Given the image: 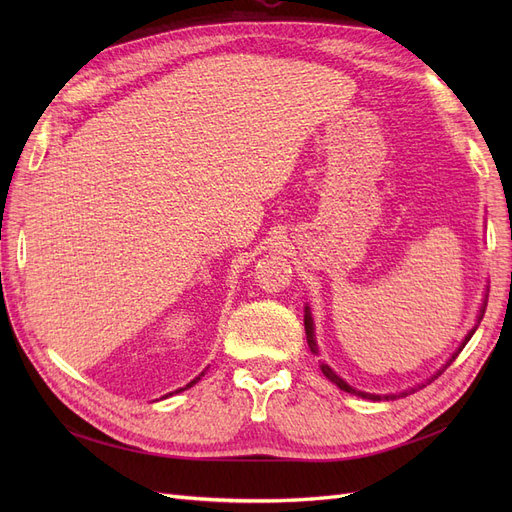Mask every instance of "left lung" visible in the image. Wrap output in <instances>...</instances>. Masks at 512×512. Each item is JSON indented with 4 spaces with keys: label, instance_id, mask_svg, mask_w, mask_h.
<instances>
[{
    "label": "left lung",
    "instance_id": "left-lung-1",
    "mask_svg": "<svg viewBox=\"0 0 512 512\" xmlns=\"http://www.w3.org/2000/svg\"><path fill=\"white\" fill-rule=\"evenodd\" d=\"M485 305H487V303H485ZM485 305H483V309H480V316H478V320L483 318V314H485ZM303 320H305L307 344H309V348H312V352H314V354H318V344H316V337H314V320H312V312H309V307H307V305H305V318H303ZM474 331H476V327L468 333V337H466V339H463L461 346H459V350L451 356V361L446 363V367L455 361V356L463 350V346H466V344L470 342V337L474 335ZM446 367H444V369H446ZM320 369H322V374H324V376H327L333 384H337V386H339V389L346 391V393H352V395H359V397H363V399H374V401H380V399H397V397H406V395H410V393H414V391H416V389H410V391H404V393H399V395H371V393H363V391H356V389H352V386H350L348 382H344L342 378H339L327 363H322V365H320ZM444 369H440L438 374L433 376V378H438ZM433 378H431V380H433ZM431 380H429V382H431ZM423 386H425V384H423ZM418 389H421V386H418Z\"/></svg>",
    "mask_w": 512,
    "mask_h": 512
}]
</instances>
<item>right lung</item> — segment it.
Returning <instances> with one entry per match:
<instances>
[{"label":"right lung","mask_w":512,"mask_h":512,"mask_svg":"<svg viewBox=\"0 0 512 512\" xmlns=\"http://www.w3.org/2000/svg\"><path fill=\"white\" fill-rule=\"evenodd\" d=\"M200 376H205V371H203V374H200ZM200 376H198V378H194V380H192L188 386H185V389H190V386H194V384L200 380ZM185 389H179V391H185ZM179 391H175V393H179ZM168 395H173V393H168Z\"/></svg>","instance_id":"add662e5"}]
</instances>
